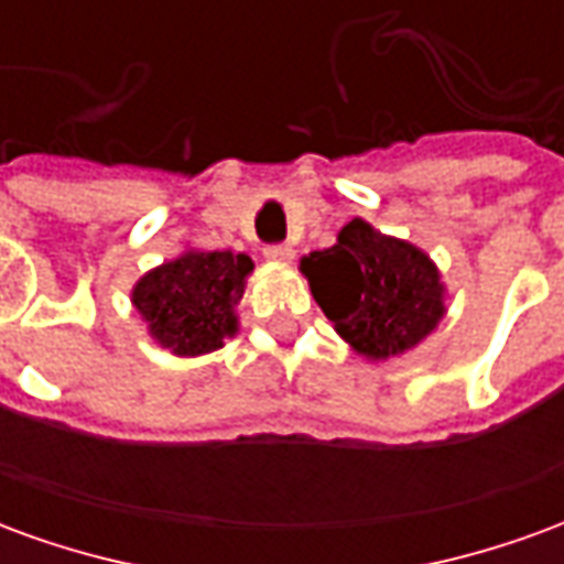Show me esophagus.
<instances>
[{
  "mask_svg": "<svg viewBox=\"0 0 564 564\" xmlns=\"http://www.w3.org/2000/svg\"><path fill=\"white\" fill-rule=\"evenodd\" d=\"M293 257H295L293 245H269L265 247V259H271V262H290Z\"/></svg>",
  "mask_w": 564,
  "mask_h": 564,
  "instance_id": "1",
  "label": "esophagus"
}]
</instances>
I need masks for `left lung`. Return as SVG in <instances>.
<instances>
[{"instance_id":"obj_1","label":"left lung","mask_w":564,"mask_h":564,"mask_svg":"<svg viewBox=\"0 0 564 564\" xmlns=\"http://www.w3.org/2000/svg\"><path fill=\"white\" fill-rule=\"evenodd\" d=\"M302 271L335 332L368 359L411 350L444 317L435 262L366 220L347 223L338 245L314 250Z\"/></svg>"}]
</instances>
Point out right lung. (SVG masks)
<instances>
[{"instance_id": "right-lung-1", "label": "right lung", "mask_w": 564, "mask_h": 564, "mask_svg": "<svg viewBox=\"0 0 564 564\" xmlns=\"http://www.w3.org/2000/svg\"><path fill=\"white\" fill-rule=\"evenodd\" d=\"M250 271L253 262L245 253L186 250L135 283L132 305L139 307L150 335L172 354H210L238 329L235 305L241 302Z\"/></svg>"}]
</instances>
